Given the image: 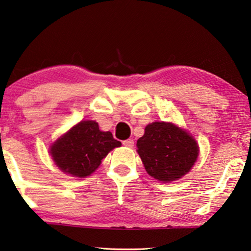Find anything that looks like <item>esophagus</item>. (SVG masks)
I'll list each match as a JSON object with an SVG mask.
<instances>
[{"instance_id":"34e87169","label":"esophagus","mask_w":251,"mask_h":251,"mask_svg":"<svg viewBox=\"0 0 251 251\" xmlns=\"http://www.w3.org/2000/svg\"><path fill=\"white\" fill-rule=\"evenodd\" d=\"M123 145H124L125 147L133 148L134 147V140L133 139H126V140L123 141Z\"/></svg>"}]
</instances>
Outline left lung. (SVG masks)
Returning a JSON list of instances; mask_svg holds the SVG:
<instances>
[{
	"label": "left lung",
	"mask_w": 251,
	"mask_h": 251,
	"mask_svg": "<svg viewBox=\"0 0 251 251\" xmlns=\"http://www.w3.org/2000/svg\"><path fill=\"white\" fill-rule=\"evenodd\" d=\"M137 152L148 175L166 183L192 169L200 151L197 140L185 129L172 123L153 122L137 140Z\"/></svg>",
	"instance_id": "obj_1"
}]
</instances>
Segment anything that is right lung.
<instances>
[{
  "label": "right lung",
  "mask_w": 251,
  "mask_h": 251,
  "mask_svg": "<svg viewBox=\"0 0 251 251\" xmlns=\"http://www.w3.org/2000/svg\"><path fill=\"white\" fill-rule=\"evenodd\" d=\"M121 141L111 131H102L94 121H82L60 136L50 147V154L59 169L76 177L91 176L107 153Z\"/></svg>",
  "instance_id": "1"
}]
</instances>
